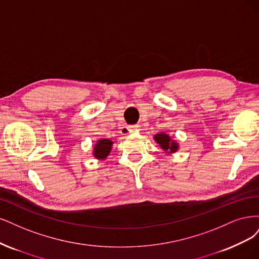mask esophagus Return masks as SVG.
<instances>
[{
	"instance_id": "1",
	"label": "esophagus",
	"mask_w": 259,
	"mask_h": 259,
	"mask_svg": "<svg viewBox=\"0 0 259 259\" xmlns=\"http://www.w3.org/2000/svg\"><path fill=\"white\" fill-rule=\"evenodd\" d=\"M128 130H129V132H130V133L138 132V131L140 130V126H139V124H133V126H129Z\"/></svg>"
}]
</instances>
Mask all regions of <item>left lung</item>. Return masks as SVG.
Wrapping results in <instances>:
<instances>
[{
	"label": "left lung",
	"mask_w": 259,
	"mask_h": 259,
	"mask_svg": "<svg viewBox=\"0 0 259 259\" xmlns=\"http://www.w3.org/2000/svg\"><path fill=\"white\" fill-rule=\"evenodd\" d=\"M154 140L157 144H159L160 148L166 152V154L175 153L179 149V144L175 141L171 140V138L166 133H157V135L154 136Z\"/></svg>",
	"instance_id": "8db88e82"
}]
</instances>
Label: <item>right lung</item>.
<instances>
[{
  "instance_id": "right-lung-1",
  "label": "right lung",
  "mask_w": 259,
  "mask_h": 259,
  "mask_svg": "<svg viewBox=\"0 0 259 259\" xmlns=\"http://www.w3.org/2000/svg\"><path fill=\"white\" fill-rule=\"evenodd\" d=\"M113 141L108 139H102L97 142L94 147V156L99 160H104L112 151Z\"/></svg>"
}]
</instances>
